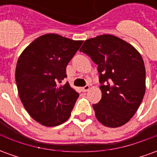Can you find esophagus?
Masks as SVG:
<instances>
[{
    "label": "esophagus",
    "instance_id": "obj_1",
    "mask_svg": "<svg viewBox=\"0 0 157 157\" xmlns=\"http://www.w3.org/2000/svg\"><path fill=\"white\" fill-rule=\"evenodd\" d=\"M82 89L83 92H87L89 89H90V86H89L88 85H86V86H83Z\"/></svg>",
    "mask_w": 157,
    "mask_h": 157
}]
</instances>
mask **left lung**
<instances>
[{
  "label": "left lung",
  "mask_w": 157,
  "mask_h": 157,
  "mask_svg": "<svg viewBox=\"0 0 157 157\" xmlns=\"http://www.w3.org/2000/svg\"><path fill=\"white\" fill-rule=\"evenodd\" d=\"M80 51L98 65L102 98L93 104L101 124L117 128L134 116L145 92V69L140 54L131 44L110 34L86 40Z\"/></svg>",
  "instance_id": "8db88e82"
}]
</instances>
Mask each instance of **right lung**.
I'll list each match as a JSON object with an SVG mask.
<instances>
[{"instance_id":"add662e5","label":"right lung","mask_w":157,"mask_h":157,"mask_svg":"<svg viewBox=\"0 0 157 157\" xmlns=\"http://www.w3.org/2000/svg\"><path fill=\"white\" fill-rule=\"evenodd\" d=\"M83 41L48 33L33 41L17 63L15 78L19 98L34 120L47 127L65 123L79 94L68 82L66 66Z\"/></svg>"}]
</instances>
